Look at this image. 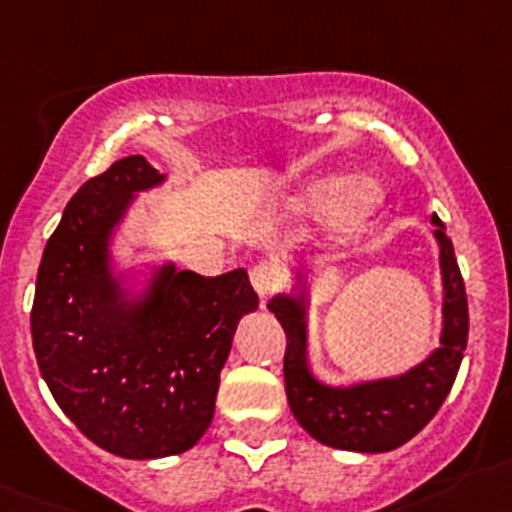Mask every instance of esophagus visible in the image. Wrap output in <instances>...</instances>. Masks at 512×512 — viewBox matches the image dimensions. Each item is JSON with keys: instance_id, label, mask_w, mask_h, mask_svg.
Masks as SVG:
<instances>
[{"instance_id": "1", "label": "esophagus", "mask_w": 512, "mask_h": 512, "mask_svg": "<svg viewBox=\"0 0 512 512\" xmlns=\"http://www.w3.org/2000/svg\"><path fill=\"white\" fill-rule=\"evenodd\" d=\"M251 284L261 299H269L281 287V271L274 264H259L251 269Z\"/></svg>"}]
</instances>
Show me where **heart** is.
Instances as JSON below:
<instances>
[{"mask_svg": "<svg viewBox=\"0 0 512 512\" xmlns=\"http://www.w3.org/2000/svg\"><path fill=\"white\" fill-rule=\"evenodd\" d=\"M297 205L312 218H340L345 215L350 231H360L383 205V190L375 182L360 180L348 172L322 175L302 187Z\"/></svg>", "mask_w": 512, "mask_h": 512, "instance_id": "1", "label": "heart"}]
</instances>
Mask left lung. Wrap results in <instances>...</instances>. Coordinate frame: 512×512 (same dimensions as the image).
Wrapping results in <instances>:
<instances>
[{
  "mask_svg": "<svg viewBox=\"0 0 512 512\" xmlns=\"http://www.w3.org/2000/svg\"><path fill=\"white\" fill-rule=\"evenodd\" d=\"M439 246L442 274V332L439 348L406 373L332 386L317 378L309 363V312L312 289L307 276L297 274L292 292L274 294L269 312L287 335L284 386L289 406L309 437L345 452L381 454L414 439L439 411L457 378L467 348L470 312L459 274L454 246L439 215H431Z\"/></svg>",
  "mask_w": 512,
  "mask_h": 512,
  "instance_id": "left-lung-1",
  "label": "left lung"
}]
</instances>
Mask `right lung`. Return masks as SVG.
Returning <instances> with one entry per match:
<instances>
[{
    "instance_id": "1",
    "label": "right lung",
    "mask_w": 512,
    "mask_h": 512,
    "mask_svg": "<svg viewBox=\"0 0 512 512\" xmlns=\"http://www.w3.org/2000/svg\"><path fill=\"white\" fill-rule=\"evenodd\" d=\"M167 175L124 157L65 205L37 271L32 348L63 414L124 459L182 454L215 414L233 335L259 309L246 269L200 276L170 259L119 269L116 236Z\"/></svg>"
}]
</instances>
